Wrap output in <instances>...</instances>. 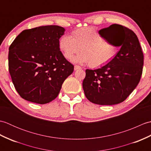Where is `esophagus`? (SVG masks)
Wrapping results in <instances>:
<instances>
[{
  "label": "esophagus",
  "mask_w": 151,
  "mask_h": 151,
  "mask_svg": "<svg viewBox=\"0 0 151 151\" xmlns=\"http://www.w3.org/2000/svg\"><path fill=\"white\" fill-rule=\"evenodd\" d=\"M82 69V67L81 66H79L78 65H75V70H78V69Z\"/></svg>",
  "instance_id": "34e87169"
}]
</instances>
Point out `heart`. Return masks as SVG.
Here are the masks:
<instances>
[{
    "instance_id": "heart-1",
    "label": "heart",
    "mask_w": 151,
    "mask_h": 151,
    "mask_svg": "<svg viewBox=\"0 0 151 151\" xmlns=\"http://www.w3.org/2000/svg\"><path fill=\"white\" fill-rule=\"evenodd\" d=\"M59 48L63 56L70 60L79 52L76 61L88 63L93 68L102 67L110 62L117 56L120 46L106 41L97 28L84 27L74 30L72 37L63 35L59 40Z\"/></svg>"
}]
</instances>
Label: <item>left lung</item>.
<instances>
[{"mask_svg":"<svg viewBox=\"0 0 151 151\" xmlns=\"http://www.w3.org/2000/svg\"><path fill=\"white\" fill-rule=\"evenodd\" d=\"M121 46L117 56L97 69L86 70L82 87L86 98L99 105L117 104L126 100L139 84L144 57L138 38L126 27L114 24L101 30Z\"/></svg>","mask_w":151,"mask_h":151,"instance_id":"8db88e82","label":"left lung"}]
</instances>
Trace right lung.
I'll return each mask as SVG.
<instances>
[{
	"instance_id": "right-lung-1",
	"label": "right lung",
	"mask_w": 151,
	"mask_h": 151,
	"mask_svg": "<svg viewBox=\"0 0 151 151\" xmlns=\"http://www.w3.org/2000/svg\"><path fill=\"white\" fill-rule=\"evenodd\" d=\"M65 29L49 25L24 30L9 47L8 69L21 97L44 104L55 99L74 65L63 56L59 40Z\"/></svg>"
}]
</instances>
